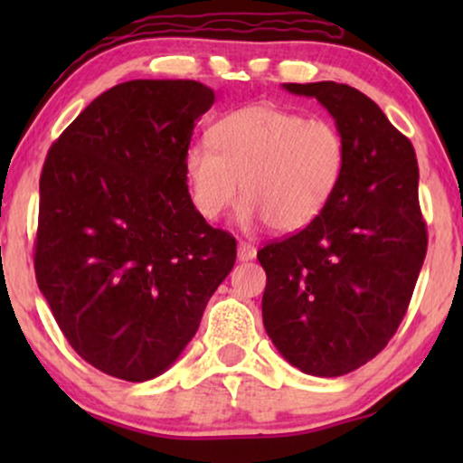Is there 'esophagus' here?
<instances>
[{"instance_id": "esophagus-1", "label": "esophagus", "mask_w": 463, "mask_h": 463, "mask_svg": "<svg viewBox=\"0 0 463 463\" xmlns=\"http://www.w3.org/2000/svg\"><path fill=\"white\" fill-rule=\"evenodd\" d=\"M257 257V249L250 242H240L238 244V259L240 261H250Z\"/></svg>"}]
</instances>
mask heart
Masks as SVG:
<instances>
[{"label": "heart", "instance_id": "1", "mask_svg": "<svg viewBox=\"0 0 463 463\" xmlns=\"http://www.w3.org/2000/svg\"><path fill=\"white\" fill-rule=\"evenodd\" d=\"M345 166L337 126L271 103L240 107L211 128V145L185 154V176L195 211L217 221L246 200L240 221H268L276 232L312 223L331 202Z\"/></svg>", "mask_w": 463, "mask_h": 463}]
</instances>
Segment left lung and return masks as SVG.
<instances>
[{
	"instance_id": "obj_1",
	"label": "left lung",
	"mask_w": 463,
	"mask_h": 463,
	"mask_svg": "<svg viewBox=\"0 0 463 463\" xmlns=\"http://www.w3.org/2000/svg\"><path fill=\"white\" fill-rule=\"evenodd\" d=\"M335 118L345 166L325 211L257 252L268 274L263 325L307 375L339 377L377 356L407 314L428 232L413 145L356 88L284 84Z\"/></svg>"
}]
</instances>
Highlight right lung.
<instances>
[{
    "label": "right lung",
    "mask_w": 463,
    "mask_h": 463,
    "mask_svg": "<svg viewBox=\"0 0 463 463\" xmlns=\"http://www.w3.org/2000/svg\"><path fill=\"white\" fill-rule=\"evenodd\" d=\"M214 103L194 80H130L56 138L40 176L35 278L69 345L147 382L198 331L236 240L195 211L185 154Z\"/></svg>",
    "instance_id": "right-lung-1"
}]
</instances>
